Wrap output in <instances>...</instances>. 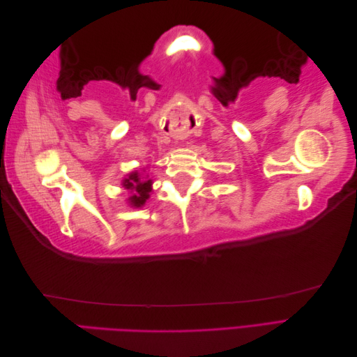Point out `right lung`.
<instances>
[{
    "instance_id": "add662e5",
    "label": "right lung",
    "mask_w": 357,
    "mask_h": 357,
    "mask_svg": "<svg viewBox=\"0 0 357 357\" xmlns=\"http://www.w3.org/2000/svg\"><path fill=\"white\" fill-rule=\"evenodd\" d=\"M152 180H146L143 177H139V172L134 171L131 174H128V177L122 181V185L126 190L132 193L131 197L128 198L131 207H143L146 201L150 198V192H152Z\"/></svg>"
}]
</instances>
